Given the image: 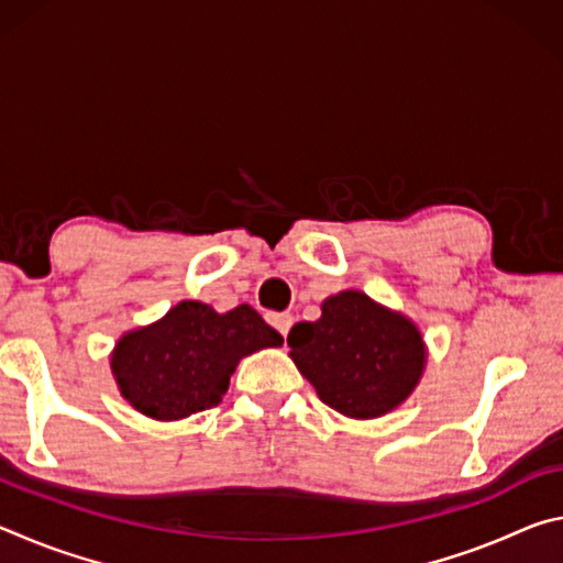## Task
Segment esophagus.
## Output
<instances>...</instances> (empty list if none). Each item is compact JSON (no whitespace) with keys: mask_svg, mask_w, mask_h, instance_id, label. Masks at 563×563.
I'll list each match as a JSON object with an SVG mask.
<instances>
[{"mask_svg":"<svg viewBox=\"0 0 563 563\" xmlns=\"http://www.w3.org/2000/svg\"><path fill=\"white\" fill-rule=\"evenodd\" d=\"M268 322L271 325L280 332L283 338H288V332H290V328H292V322H295V318L290 316V312H271L268 316Z\"/></svg>","mask_w":563,"mask_h":563,"instance_id":"obj_1","label":"esophagus"}]
</instances>
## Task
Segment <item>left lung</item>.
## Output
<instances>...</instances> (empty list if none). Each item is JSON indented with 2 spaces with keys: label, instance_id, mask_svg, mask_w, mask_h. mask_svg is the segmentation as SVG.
<instances>
[{
  "label": "left lung",
  "instance_id": "obj_1",
  "mask_svg": "<svg viewBox=\"0 0 563 563\" xmlns=\"http://www.w3.org/2000/svg\"><path fill=\"white\" fill-rule=\"evenodd\" d=\"M288 347L322 402L357 419L395 409L424 367L422 335L412 322L357 290L328 298L320 320L298 322Z\"/></svg>",
  "mask_w": 563,
  "mask_h": 563
}]
</instances>
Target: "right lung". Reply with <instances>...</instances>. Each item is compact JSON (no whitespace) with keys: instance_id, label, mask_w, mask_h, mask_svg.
<instances>
[{"instance_id":"obj_1","label":"right lung","mask_w":563,"mask_h":563,"mask_svg":"<svg viewBox=\"0 0 563 563\" xmlns=\"http://www.w3.org/2000/svg\"><path fill=\"white\" fill-rule=\"evenodd\" d=\"M283 338L251 305L218 316L198 300L178 302L156 325L123 335L111 369L121 395L154 419H184L221 402L241 357Z\"/></svg>"}]
</instances>
